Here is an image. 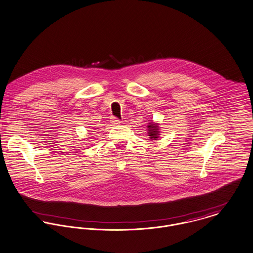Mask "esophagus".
Returning a JSON list of instances; mask_svg holds the SVG:
<instances>
[{
    "label": "esophagus",
    "mask_w": 253,
    "mask_h": 253,
    "mask_svg": "<svg viewBox=\"0 0 253 253\" xmlns=\"http://www.w3.org/2000/svg\"><path fill=\"white\" fill-rule=\"evenodd\" d=\"M111 123H112V125H114V126H118V125H120V124H121V121H120V120H118V119L115 118V117H113V118H112V120H111Z\"/></svg>",
    "instance_id": "1"
}]
</instances>
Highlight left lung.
I'll list each match as a JSON object with an SVG mask.
<instances>
[{
    "mask_svg": "<svg viewBox=\"0 0 253 253\" xmlns=\"http://www.w3.org/2000/svg\"><path fill=\"white\" fill-rule=\"evenodd\" d=\"M148 128H149V136H151V139H157L158 136L160 135L159 133H160V131H159V126H157V125H154V124H150L149 126H148Z\"/></svg>",
    "mask_w": 253,
    "mask_h": 253,
    "instance_id": "8db88e82",
    "label": "left lung"
}]
</instances>
